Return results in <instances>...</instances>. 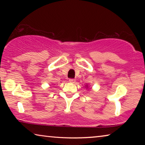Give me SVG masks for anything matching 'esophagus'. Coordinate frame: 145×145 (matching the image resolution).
Listing matches in <instances>:
<instances>
[{
	"label": "esophagus",
	"mask_w": 145,
	"mask_h": 145,
	"mask_svg": "<svg viewBox=\"0 0 145 145\" xmlns=\"http://www.w3.org/2000/svg\"><path fill=\"white\" fill-rule=\"evenodd\" d=\"M69 82L71 83H74L75 82V79H74V78H70Z\"/></svg>",
	"instance_id": "esophagus-1"
}]
</instances>
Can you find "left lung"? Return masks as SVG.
Instances as JSON below:
<instances>
[{"label": "left lung", "mask_w": 145, "mask_h": 145, "mask_svg": "<svg viewBox=\"0 0 145 145\" xmlns=\"http://www.w3.org/2000/svg\"><path fill=\"white\" fill-rule=\"evenodd\" d=\"M87 87H88V86H87Z\"/></svg>", "instance_id": "1"}]
</instances>
